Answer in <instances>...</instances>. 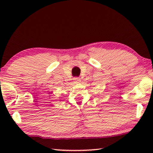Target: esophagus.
I'll list each match as a JSON object with an SVG mask.
<instances>
[{
  "label": "esophagus",
  "mask_w": 153,
  "mask_h": 153,
  "mask_svg": "<svg viewBox=\"0 0 153 153\" xmlns=\"http://www.w3.org/2000/svg\"><path fill=\"white\" fill-rule=\"evenodd\" d=\"M74 79V82L76 83V84H77V83H79L81 82V79H80V78H79V77H75Z\"/></svg>",
  "instance_id": "esophagus-1"
}]
</instances>
